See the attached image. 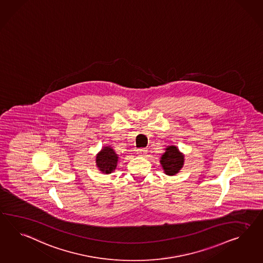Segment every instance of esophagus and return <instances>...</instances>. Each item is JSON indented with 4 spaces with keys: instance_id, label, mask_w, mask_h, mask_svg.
<instances>
[{
    "instance_id": "obj_1",
    "label": "esophagus",
    "mask_w": 263,
    "mask_h": 263,
    "mask_svg": "<svg viewBox=\"0 0 263 263\" xmlns=\"http://www.w3.org/2000/svg\"><path fill=\"white\" fill-rule=\"evenodd\" d=\"M147 153H148V149H147V148H140L136 149V154L138 155H140V156H144Z\"/></svg>"
}]
</instances>
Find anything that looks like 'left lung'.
<instances>
[{"label": "left lung", "mask_w": 263, "mask_h": 263, "mask_svg": "<svg viewBox=\"0 0 263 263\" xmlns=\"http://www.w3.org/2000/svg\"><path fill=\"white\" fill-rule=\"evenodd\" d=\"M162 155L160 164L164 173L168 175H175L179 173L184 165V155L175 146H168Z\"/></svg>", "instance_id": "8db88e82"}]
</instances>
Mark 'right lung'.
I'll return each instance as SVG.
<instances>
[{"label": "right lung", "instance_id": "obj_1", "mask_svg": "<svg viewBox=\"0 0 263 263\" xmlns=\"http://www.w3.org/2000/svg\"><path fill=\"white\" fill-rule=\"evenodd\" d=\"M118 158L114 148L104 147L96 155V165L103 174L108 175L115 172Z\"/></svg>", "mask_w": 263, "mask_h": 263}]
</instances>
